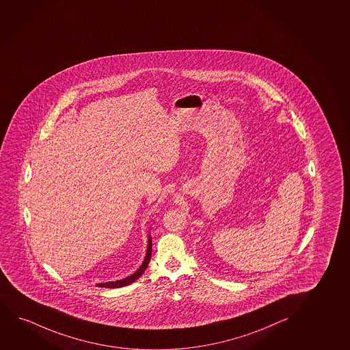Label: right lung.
I'll return each mask as SVG.
<instances>
[{
    "label": "right lung",
    "instance_id": "1",
    "mask_svg": "<svg viewBox=\"0 0 350 350\" xmlns=\"http://www.w3.org/2000/svg\"><path fill=\"white\" fill-rule=\"evenodd\" d=\"M152 243H151V238L149 237V239H148V248H146V258H144V261H143V264H142L141 267L138 269L133 275H129L126 278L120 279V280H116V282H109V283H99L97 284V286L99 288H122V286H126L129 284L133 283L135 280H137L139 277H141L142 273L146 271V267H148V264H149V261H150L151 258V252H152Z\"/></svg>",
    "mask_w": 350,
    "mask_h": 350
}]
</instances>
